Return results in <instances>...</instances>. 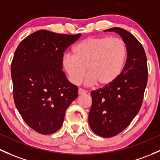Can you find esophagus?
<instances>
[{
	"mask_svg": "<svg viewBox=\"0 0 160 160\" xmlns=\"http://www.w3.org/2000/svg\"><path fill=\"white\" fill-rule=\"evenodd\" d=\"M87 93V91L84 90H83V89H79L78 90V94L79 95H83V94H86Z\"/></svg>",
	"mask_w": 160,
	"mask_h": 160,
	"instance_id": "34e87169",
	"label": "esophagus"
}]
</instances>
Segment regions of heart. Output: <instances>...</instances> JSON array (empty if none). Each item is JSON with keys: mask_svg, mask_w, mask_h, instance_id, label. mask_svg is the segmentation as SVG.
Instances as JSON below:
<instances>
[{"mask_svg": "<svg viewBox=\"0 0 160 160\" xmlns=\"http://www.w3.org/2000/svg\"><path fill=\"white\" fill-rule=\"evenodd\" d=\"M73 55H64L63 67L73 84L78 83L87 73V85L106 87L120 77L127 61L125 42L111 37L88 38L73 49Z\"/></svg>", "mask_w": 160, "mask_h": 160, "instance_id": "heart-1", "label": "heart"}]
</instances>
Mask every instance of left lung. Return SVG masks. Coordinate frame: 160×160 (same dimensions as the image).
<instances>
[{
    "label": "left lung",
    "instance_id": "8db88e82",
    "mask_svg": "<svg viewBox=\"0 0 160 160\" xmlns=\"http://www.w3.org/2000/svg\"><path fill=\"white\" fill-rule=\"evenodd\" d=\"M104 31L118 33L128 51L120 77L108 87L91 92L89 125L97 135L112 137L127 128L140 110L147 84V60L142 44L129 31L120 28Z\"/></svg>",
    "mask_w": 160,
    "mask_h": 160
}]
</instances>
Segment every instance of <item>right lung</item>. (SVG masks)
I'll list each match as a JSON object with an SVG mask.
<instances>
[{
	"instance_id": "1",
	"label": "right lung",
	"mask_w": 160,
	"mask_h": 160,
	"mask_svg": "<svg viewBox=\"0 0 160 160\" xmlns=\"http://www.w3.org/2000/svg\"><path fill=\"white\" fill-rule=\"evenodd\" d=\"M80 36L40 30L15 50L11 68L13 100L24 122L39 133L59 130L78 95L62 69L63 52Z\"/></svg>"
}]
</instances>
